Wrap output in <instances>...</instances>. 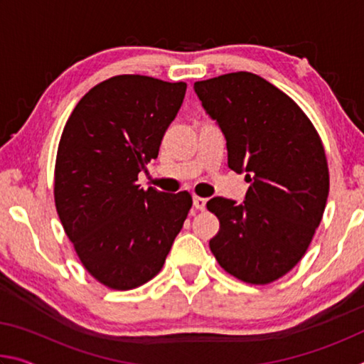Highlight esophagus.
<instances>
[{
    "label": "esophagus",
    "instance_id": "obj_1",
    "mask_svg": "<svg viewBox=\"0 0 364 364\" xmlns=\"http://www.w3.org/2000/svg\"><path fill=\"white\" fill-rule=\"evenodd\" d=\"M193 204H194V207L197 208V210H204L207 202H205V199H202V197L194 196V197H193Z\"/></svg>",
    "mask_w": 364,
    "mask_h": 364
}]
</instances>
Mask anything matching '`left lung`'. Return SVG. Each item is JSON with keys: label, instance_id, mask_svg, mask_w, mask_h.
<instances>
[{"label": "left lung", "instance_id": "1", "mask_svg": "<svg viewBox=\"0 0 364 364\" xmlns=\"http://www.w3.org/2000/svg\"><path fill=\"white\" fill-rule=\"evenodd\" d=\"M194 91L225 134L228 167L250 183L242 202H207L220 220L210 250L234 278L268 284L301 260L321 223L329 194L323 143L304 110L255 73L196 82Z\"/></svg>", "mask_w": 364, "mask_h": 364}]
</instances>
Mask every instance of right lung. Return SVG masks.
Masks as SVG:
<instances>
[{
    "instance_id": "obj_1",
    "label": "right lung",
    "mask_w": 364,
    "mask_h": 364,
    "mask_svg": "<svg viewBox=\"0 0 364 364\" xmlns=\"http://www.w3.org/2000/svg\"><path fill=\"white\" fill-rule=\"evenodd\" d=\"M186 83L119 75L86 93L59 141L54 200L64 231L88 273L130 291L162 269L193 205L183 191L139 188L180 110Z\"/></svg>"
}]
</instances>
